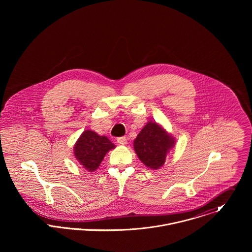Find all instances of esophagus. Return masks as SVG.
Listing matches in <instances>:
<instances>
[{
  "instance_id": "34e87169",
  "label": "esophagus",
  "mask_w": 252,
  "mask_h": 252,
  "mask_svg": "<svg viewBox=\"0 0 252 252\" xmlns=\"http://www.w3.org/2000/svg\"><path fill=\"white\" fill-rule=\"evenodd\" d=\"M116 141H117L118 144H122V145L127 144V138L126 137H119V138H117Z\"/></svg>"
}]
</instances>
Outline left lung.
Returning a JSON list of instances; mask_svg holds the SVG:
<instances>
[{"label":"left lung","instance_id":"1","mask_svg":"<svg viewBox=\"0 0 252 252\" xmlns=\"http://www.w3.org/2000/svg\"><path fill=\"white\" fill-rule=\"evenodd\" d=\"M175 138L156 122H147L134 141V149L147 168H161L170 150L175 146Z\"/></svg>","mask_w":252,"mask_h":252}]
</instances>
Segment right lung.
<instances>
[{
	"label": "right lung",
	"mask_w": 252,
	"mask_h": 252,
	"mask_svg": "<svg viewBox=\"0 0 252 252\" xmlns=\"http://www.w3.org/2000/svg\"><path fill=\"white\" fill-rule=\"evenodd\" d=\"M115 145L107 137L85 130L74 144L73 154L78 163L88 172L96 171L105 155Z\"/></svg>",
	"instance_id": "right-lung-1"
}]
</instances>
